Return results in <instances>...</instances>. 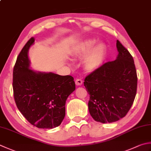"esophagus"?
I'll list each match as a JSON object with an SVG mask.
<instances>
[{
	"label": "esophagus",
	"instance_id": "esophagus-1",
	"mask_svg": "<svg viewBox=\"0 0 151 151\" xmlns=\"http://www.w3.org/2000/svg\"><path fill=\"white\" fill-rule=\"evenodd\" d=\"M83 83V81H82V80L80 79V78H76V81H75V84L77 86H81Z\"/></svg>",
	"mask_w": 151,
	"mask_h": 151
}]
</instances>
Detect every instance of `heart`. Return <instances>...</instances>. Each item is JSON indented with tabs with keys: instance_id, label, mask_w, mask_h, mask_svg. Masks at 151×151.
I'll list each match as a JSON object with an SVG mask.
<instances>
[{
	"instance_id": "1",
	"label": "heart",
	"mask_w": 151,
	"mask_h": 151,
	"mask_svg": "<svg viewBox=\"0 0 151 151\" xmlns=\"http://www.w3.org/2000/svg\"><path fill=\"white\" fill-rule=\"evenodd\" d=\"M94 38H87L80 42L73 50V55L76 58L86 57L84 65L88 71L93 72L101 67L105 61L106 47L104 44L99 43Z\"/></svg>"
}]
</instances>
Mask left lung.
<instances>
[{
    "mask_svg": "<svg viewBox=\"0 0 151 151\" xmlns=\"http://www.w3.org/2000/svg\"><path fill=\"white\" fill-rule=\"evenodd\" d=\"M116 59L88 75L84 86L90 94L89 112L97 122H116L124 117L134 103L137 77L134 59L119 40Z\"/></svg>",
    "mask_w": 151,
    "mask_h": 151,
    "instance_id": "8db88e82",
    "label": "left lung"
}]
</instances>
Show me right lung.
<instances>
[{
    "instance_id": "obj_1",
    "label": "right lung",
    "mask_w": 151,
    "mask_h": 151,
    "mask_svg": "<svg viewBox=\"0 0 151 151\" xmlns=\"http://www.w3.org/2000/svg\"><path fill=\"white\" fill-rule=\"evenodd\" d=\"M29 40L17 56L13 70V90L17 108L32 125L52 129L65 115L67 97L75 90L73 76L32 70L28 53L34 44Z\"/></svg>"
}]
</instances>
